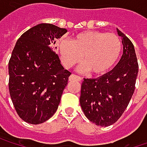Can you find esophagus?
<instances>
[{"instance_id":"34e87169","label":"esophagus","mask_w":147,"mask_h":147,"mask_svg":"<svg viewBox=\"0 0 147 147\" xmlns=\"http://www.w3.org/2000/svg\"><path fill=\"white\" fill-rule=\"evenodd\" d=\"M70 81H74V80H76V81H82V77H81V76H77V75H76V74H71V76H70Z\"/></svg>"}]
</instances>
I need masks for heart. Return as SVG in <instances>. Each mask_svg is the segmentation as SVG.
Returning a JSON list of instances; mask_svg holds the SVG:
<instances>
[{
    "label": "heart",
    "instance_id": "heart-1",
    "mask_svg": "<svg viewBox=\"0 0 147 147\" xmlns=\"http://www.w3.org/2000/svg\"><path fill=\"white\" fill-rule=\"evenodd\" d=\"M123 50L121 39L114 33L97 30L82 31L59 44L61 60L71 68L82 59L81 70H89L94 75H104L111 71L120 59Z\"/></svg>",
    "mask_w": 147,
    "mask_h": 147
}]
</instances>
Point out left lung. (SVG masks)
<instances>
[{"label": "left lung", "instance_id": "obj_1", "mask_svg": "<svg viewBox=\"0 0 147 147\" xmlns=\"http://www.w3.org/2000/svg\"><path fill=\"white\" fill-rule=\"evenodd\" d=\"M122 36L123 53L117 66L98 78H84L80 104L87 118L93 123L106 127L123 115L135 88L139 65L132 42L117 29Z\"/></svg>", "mask_w": 147, "mask_h": 147}]
</instances>
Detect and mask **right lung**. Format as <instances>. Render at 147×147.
<instances>
[{
	"label": "right lung",
	"instance_id": "1",
	"mask_svg": "<svg viewBox=\"0 0 147 147\" xmlns=\"http://www.w3.org/2000/svg\"><path fill=\"white\" fill-rule=\"evenodd\" d=\"M66 29L40 24L18 40L8 63L9 93L21 119L30 124L48 120L57 111L71 72L53 47Z\"/></svg>",
	"mask_w": 147,
	"mask_h": 147
}]
</instances>
